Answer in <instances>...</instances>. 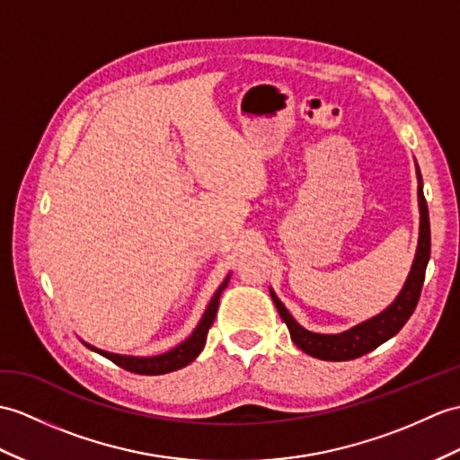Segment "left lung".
<instances>
[{"instance_id":"8db88e82","label":"left lung","mask_w":460,"mask_h":460,"mask_svg":"<svg viewBox=\"0 0 460 460\" xmlns=\"http://www.w3.org/2000/svg\"><path fill=\"white\" fill-rule=\"evenodd\" d=\"M418 198H420V216H421L418 252H415L410 276L408 280H405L402 292L398 294L396 300H394L376 317H372L368 322L337 335L312 333V331L304 329L296 322V319L290 315V312L284 307V304L270 290L272 302L276 309H279L282 322L288 325V331H290V337L296 343V347H300L304 352H307V355L322 360H352L367 355L370 350H375L384 343V341H388L390 337L396 335L398 331L405 325V322H408L410 315L413 314L415 305L420 302L421 288L425 280V269L431 254L429 211H427V201L423 196V181H421L420 168H418Z\"/></svg>"}]
</instances>
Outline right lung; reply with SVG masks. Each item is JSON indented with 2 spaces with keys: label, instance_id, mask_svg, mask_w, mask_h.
<instances>
[{
  "label": "right lung",
  "instance_id": "right-lung-1",
  "mask_svg": "<svg viewBox=\"0 0 460 460\" xmlns=\"http://www.w3.org/2000/svg\"><path fill=\"white\" fill-rule=\"evenodd\" d=\"M229 282V276L223 282L217 292L213 294L211 302L206 309L204 317H201V322L198 323V327L194 329V333H191L184 343H180L178 347H174L172 350L164 352V355H156V357H125V355H113V352L108 350H102V349H95L88 343H84L88 349L100 352L102 357L110 358L111 362H115L117 367H121L129 372H135V375H146V376H156V375H166V372H172L178 368H184L186 365H190L191 360H194L201 349L206 345V339H208V331L213 325V319H216L217 314V307H219V296L221 292L226 290V286Z\"/></svg>",
  "mask_w": 460,
  "mask_h": 460
}]
</instances>
